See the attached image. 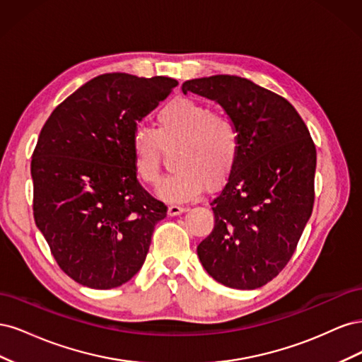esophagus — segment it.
Segmentation results:
<instances>
[{"mask_svg": "<svg viewBox=\"0 0 362 362\" xmlns=\"http://www.w3.org/2000/svg\"><path fill=\"white\" fill-rule=\"evenodd\" d=\"M184 211H185V206L180 205V204H170L169 208H168V214L169 216H177V214H181Z\"/></svg>", "mask_w": 362, "mask_h": 362, "instance_id": "34e87169", "label": "esophagus"}]
</instances>
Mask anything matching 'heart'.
I'll return each mask as SVG.
<instances>
[{
    "label": "heart",
    "mask_w": 362,
    "mask_h": 362,
    "mask_svg": "<svg viewBox=\"0 0 362 362\" xmlns=\"http://www.w3.org/2000/svg\"><path fill=\"white\" fill-rule=\"evenodd\" d=\"M154 131L134 128L129 139L133 168L141 182L157 185L164 151H175L178 170L164 180L158 196L168 201H187L206 189H217L233 173L240 156V129L234 117L189 96H178L161 105Z\"/></svg>",
    "instance_id": "obj_1"
}]
</instances>
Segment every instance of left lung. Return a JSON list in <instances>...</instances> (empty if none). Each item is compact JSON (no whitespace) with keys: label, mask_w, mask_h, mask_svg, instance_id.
<instances>
[{"label":"left lung","mask_w":362,"mask_h":362,"mask_svg":"<svg viewBox=\"0 0 362 362\" xmlns=\"http://www.w3.org/2000/svg\"><path fill=\"white\" fill-rule=\"evenodd\" d=\"M231 115L240 156L210 202L214 228L198 245L208 275L229 288L266 286L287 266L314 205L315 145L296 108L275 92L235 75L182 84Z\"/></svg>","instance_id":"8db88e82"}]
</instances>
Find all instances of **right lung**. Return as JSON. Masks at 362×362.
Instances as JSON below:
<instances>
[{
    "mask_svg": "<svg viewBox=\"0 0 362 362\" xmlns=\"http://www.w3.org/2000/svg\"><path fill=\"white\" fill-rule=\"evenodd\" d=\"M178 81L104 74L56 107L31 157L33 214L59 267L89 288L122 286L144 266L168 206L133 168L139 120Z\"/></svg>",
    "mask_w": 362,
    "mask_h": 362,
    "instance_id": "right-lung-1",
    "label": "right lung"
}]
</instances>
